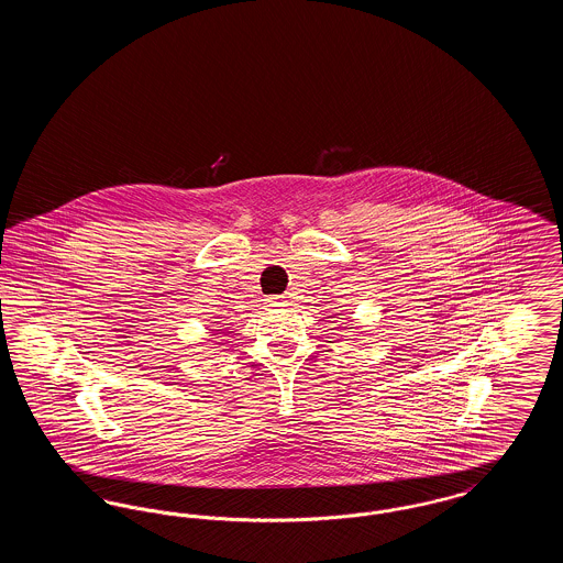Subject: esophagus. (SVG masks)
<instances>
[{
    "mask_svg": "<svg viewBox=\"0 0 563 563\" xmlns=\"http://www.w3.org/2000/svg\"><path fill=\"white\" fill-rule=\"evenodd\" d=\"M266 303L268 306H285L287 301H285L283 295H272V297H266Z\"/></svg>",
    "mask_w": 563,
    "mask_h": 563,
    "instance_id": "34e87169",
    "label": "esophagus"
}]
</instances>
